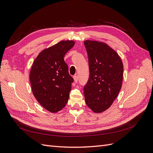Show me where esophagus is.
Segmentation results:
<instances>
[{
    "mask_svg": "<svg viewBox=\"0 0 153 153\" xmlns=\"http://www.w3.org/2000/svg\"><path fill=\"white\" fill-rule=\"evenodd\" d=\"M78 79V76H77L75 75V76H73V80H74V82H75V83H77Z\"/></svg>",
    "mask_w": 153,
    "mask_h": 153,
    "instance_id": "obj_1",
    "label": "esophagus"
}]
</instances>
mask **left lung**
<instances>
[{"label": "left lung", "mask_w": 153, "mask_h": 153, "mask_svg": "<svg viewBox=\"0 0 153 153\" xmlns=\"http://www.w3.org/2000/svg\"><path fill=\"white\" fill-rule=\"evenodd\" d=\"M90 76L84 88L87 105L95 113L103 112L112 105L121 89L123 64L118 53L103 42L84 41Z\"/></svg>", "instance_id": "8db88e82"}]
</instances>
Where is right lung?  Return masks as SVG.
<instances>
[{
    "instance_id": "1",
    "label": "right lung",
    "mask_w": 153,
    "mask_h": 153,
    "mask_svg": "<svg viewBox=\"0 0 153 153\" xmlns=\"http://www.w3.org/2000/svg\"><path fill=\"white\" fill-rule=\"evenodd\" d=\"M75 42L63 40L39 53L30 71L32 94L44 108L52 113L61 110L67 103L73 78L64 60Z\"/></svg>"
}]
</instances>
